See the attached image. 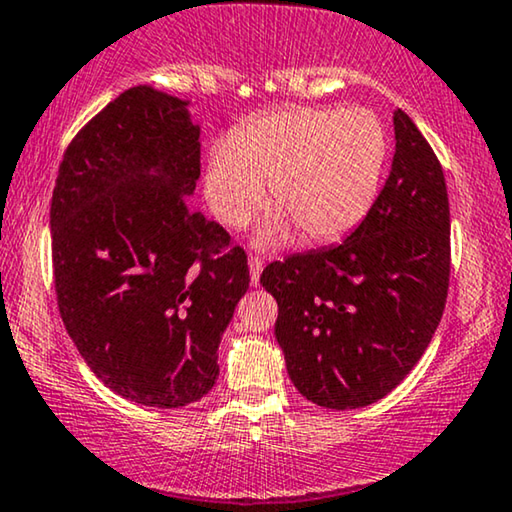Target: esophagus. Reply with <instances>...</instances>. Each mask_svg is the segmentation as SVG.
<instances>
[{"label":"esophagus","mask_w":512,"mask_h":512,"mask_svg":"<svg viewBox=\"0 0 512 512\" xmlns=\"http://www.w3.org/2000/svg\"><path fill=\"white\" fill-rule=\"evenodd\" d=\"M261 272H263V261L258 256H249V275H251V284L258 286L261 282Z\"/></svg>","instance_id":"1"}]
</instances>
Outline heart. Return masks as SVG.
I'll list each match as a JSON object with an SVG mask.
<instances>
[{"instance_id": "1", "label": "heart", "mask_w": 512, "mask_h": 512, "mask_svg": "<svg viewBox=\"0 0 512 512\" xmlns=\"http://www.w3.org/2000/svg\"><path fill=\"white\" fill-rule=\"evenodd\" d=\"M389 139L370 109L286 107L251 118L205 163V198L216 219L244 228L265 200L282 209L258 228L263 249L289 240L291 223L310 242L352 233L373 207Z\"/></svg>"}]
</instances>
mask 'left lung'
<instances>
[{"instance_id":"left-lung-1","label":"left lung","mask_w":512,"mask_h":512,"mask_svg":"<svg viewBox=\"0 0 512 512\" xmlns=\"http://www.w3.org/2000/svg\"><path fill=\"white\" fill-rule=\"evenodd\" d=\"M396 153L366 219L342 244L270 263L275 335L307 401L354 410L380 401L422 359L450 286V202L436 153L394 111Z\"/></svg>"}]
</instances>
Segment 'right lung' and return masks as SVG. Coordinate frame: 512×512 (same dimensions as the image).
I'll return each mask as SVG.
<instances>
[{"mask_svg": "<svg viewBox=\"0 0 512 512\" xmlns=\"http://www.w3.org/2000/svg\"><path fill=\"white\" fill-rule=\"evenodd\" d=\"M200 125L188 102L135 86L67 146L51 200L53 277L69 338L118 396L200 401L249 289L242 247L188 205Z\"/></svg>", "mask_w": 512, "mask_h": 512, "instance_id": "add662e5", "label": "right lung"}]
</instances>
